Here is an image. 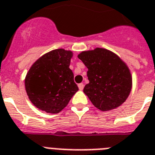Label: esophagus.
I'll use <instances>...</instances> for the list:
<instances>
[{"instance_id":"obj_1","label":"esophagus","mask_w":155,"mask_h":155,"mask_svg":"<svg viewBox=\"0 0 155 155\" xmlns=\"http://www.w3.org/2000/svg\"><path fill=\"white\" fill-rule=\"evenodd\" d=\"M78 87H79V89H80V91H82L83 89H84V84H78Z\"/></svg>"}]
</instances>
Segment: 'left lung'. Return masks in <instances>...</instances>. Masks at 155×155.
<instances>
[{"label":"left lung","instance_id":"1","mask_svg":"<svg viewBox=\"0 0 155 155\" xmlns=\"http://www.w3.org/2000/svg\"><path fill=\"white\" fill-rule=\"evenodd\" d=\"M78 58L87 68L89 83L84 92L102 111L119 107L127 100L132 88L128 66L118 55L103 48L81 51Z\"/></svg>","mask_w":155,"mask_h":155}]
</instances>
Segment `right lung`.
I'll return each mask as SVG.
<instances>
[{
	"mask_svg": "<svg viewBox=\"0 0 155 155\" xmlns=\"http://www.w3.org/2000/svg\"><path fill=\"white\" fill-rule=\"evenodd\" d=\"M73 52L58 48L39 58L25 79L28 99L39 110L57 114L68 104L79 88L69 68Z\"/></svg>",
	"mask_w": 155,
	"mask_h": 155,
	"instance_id": "1",
	"label": "right lung"
}]
</instances>
